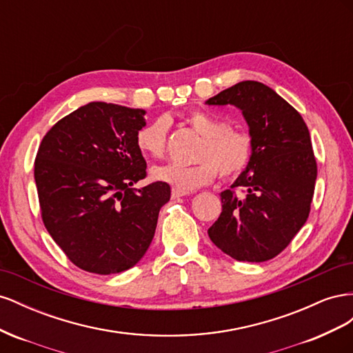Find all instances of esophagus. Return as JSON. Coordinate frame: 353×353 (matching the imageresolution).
Masks as SVG:
<instances>
[{"instance_id":"esophagus-1","label":"esophagus","mask_w":353,"mask_h":353,"mask_svg":"<svg viewBox=\"0 0 353 353\" xmlns=\"http://www.w3.org/2000/svg\"><path fill=\"white\" fill-rule=\"evenodd\" d=\"M190 194L188 191H181L178 188H172V199H178V197H183V196H187Z\"/></svg>"}]
</instances>
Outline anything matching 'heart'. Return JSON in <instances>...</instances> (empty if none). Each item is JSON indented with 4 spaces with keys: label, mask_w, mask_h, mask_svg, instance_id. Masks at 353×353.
I'll return each instance as SVG.
<instances>
[{
    "label": "heart",
    "mask_w": 353,
    "mask_h": 353,
    "mask_svg": "<svg viewBox=\"0 0 353 353\" xmlns=\"http://www.w3.org/2000/svg\"><path fill=\"white\" fill-rule=\"evenodd\" d=\"M187 122L201 135L197 147L194 165L169 163L156 166L153 176L162 183L174 185L181 191H191L210 184L219 176L234 179L249 168L253 157V138L240 128L228 126L221 117L205 110H194ZM168 119L157 117L153 122L140 128L135 137L138 150L152 159H162L168 150Z\"/></svg>",
    "instance_id": "heart-1"
}]
</instances>
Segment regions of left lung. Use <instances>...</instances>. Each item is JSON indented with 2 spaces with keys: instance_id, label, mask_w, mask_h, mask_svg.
I'll use <instances>...</instances> for the list:
<instances>
[{
  "instance_id": "1",
  "label": "left lung",
  "mask_w": 353,
  "mask_h": 353,
  "mask_svg": "<svg viewBox=\"0 0 353 353\" xmlns=\"http://www.w3.org/2000/svg\"><path fill=\"white\" fill-rule=\"evenodd\" d=\"M206 104L239 108L254 145L249 168L221 193L222 212L209 237L236 261H270L292 243L311 212L316 160L307 126L293 105L256 81L239 82Z\"/></svg>"
}]
</instances>
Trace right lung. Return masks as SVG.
<instances>
[{"label": "right lung", "instance_id": "add662e5", "mask_svg": "<svg viewBox=\"0 0 353 353\" xmlns=\"http://www.w3.org/2000/svg\"><path fill=\"white\" fill-rule=\"evenodd\" d=\"M145 112L92 101L60 119L35 159L41 218L78 268L100 275L130 270L150 245L159 210L170 199L147 176L135 137Z\"/></svg>", "mask_w": 353, "mask_h": 353}]
</instances>
